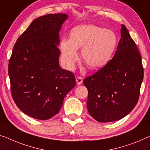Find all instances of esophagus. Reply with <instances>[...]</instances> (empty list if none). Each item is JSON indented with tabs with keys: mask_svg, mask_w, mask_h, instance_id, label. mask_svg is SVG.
Masks as SVG:
<instances>
[{
	"mask_svg": "<svg viewBox=\"0 0 150 150\" xmlns=\"http://www.w3.org/2000/svg\"><path fill=\"white\" fill-rule=\"evenodd\" d=\"M76 82H77V85H81L82 83L83 82V79L82 77H77V78H76Z\"/></svg>",
	"mask_w": 150,
	"mask_h": 150,
	"instance_id": "obj_1",
	"label": "esophagus"
}]
</instances>
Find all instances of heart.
Returning a JSON list of instances; mask_svg holds the SVG:
<instances>
[{"label":"heart","mask_w":150,"mask_h":150,"mask_svg":"<svg viewBox=\"0 0 150 150\" xmlns=\"http://www.w3.org/2000/svg\"><path fill=\"white\" fill-rule=\"evenodd\" d=\"M118 38L110 30L93 24L75 27L70 32V40L61 42L62 59L69 69L74 67L79 58L78 48H82L83 61L91 69H98L110 60L117 46Z\"/></svg>","instance_id":"obj_1"}]
</instances>
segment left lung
I'll return each mask as SVG.
<instances>
[{
  "label": "left lung",
  "mask_w": 150,
  "mask_h": 150,
  "mask_svg": "<svg viewBox=\"0 0 150 150\" xmlns=\"http://www.w3.org/2000/svg\"><path fill=\"white\" fill-rule=\"evenodd\" d=\"M115 56L103 68L83 80L89 115L101 122L121 119L137 104L144 79L140 52L124 25Z\"/></svg>",
  "instance_id": "obj_1"
}]
</instances>
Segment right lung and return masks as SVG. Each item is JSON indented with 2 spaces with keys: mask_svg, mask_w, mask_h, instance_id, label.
Masks as SVG:
<instances>
[{
  "mask_svg": "<svg viewBox=\"0 0 150 150\" xmlns=\"http://www.w3.org/2000/svg\"><path fill=\"white\" fill-rule=\"evenodd\" d=\"M67 14L40 17L20 35L8 62L13 99L23 112L48 120L61 110L75 86L74 74L59 65V32Z\"/></svg>",
  "mask_w": 150,
  "mask_h": 150,
  "instance_id": "add662e5",
  "label": "right lung"
}]
</instances>
